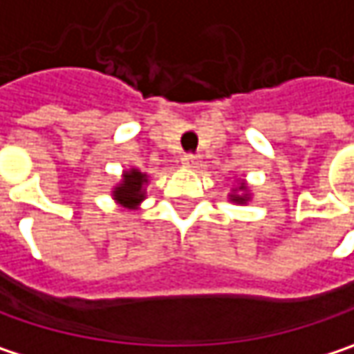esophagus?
<instances>
[{"label": "esophagus", "instance_id": "34e87169", "mask_svg": "<svg viewBox=\"0 0 354 354\" xmlns=\"http://www.w3.org/2000/svg\"><path fill=\"white\" fill-rule=\"evenodd\" d=\"M182 164L186 166V168H198V164H201V156H196V153H186L184 158H182Z\"/></svg>", "mask_w": 354, "mask_h": 354}]
</instances>
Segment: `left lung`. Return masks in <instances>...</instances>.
<instances>
[{
    "label": "left lung",
    "mask_w": 354,
    "mask_h": 354,
    "mask_svg": "<svg viewBox=\"0 0 354 354\" xmlns=\"http://www.w3.org/2000/svg\"><path fill=\"white\" fill-rule=\"evenodd\" d=\"M249 198H251V196H249V190H247V184H245V182L239 184V190L235 188V192L231 194V201L237 203V205H245Z\"/></svg>",
    "instance_id": "1"
}]
</instances>
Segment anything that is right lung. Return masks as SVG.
Returning <instances> with one entry per match:
<instances>
[{
  "label": "right lung",
  "mask_w": 354,
  "mask_h": 354,
  "mask_svg": "<svg viewBox=\"0 0 354 354\" xmlns=\"http://www.w3.org/2000/svg\"><path fill=\"white\" fill-rule=\"evenodd\" d=\"M145 184H147V174L136 168L125 170L121 182L113 188V198L125 209H136L145 198Z\"/></svg>",
  "instance_id": "add662e5"
}]
</instances>
